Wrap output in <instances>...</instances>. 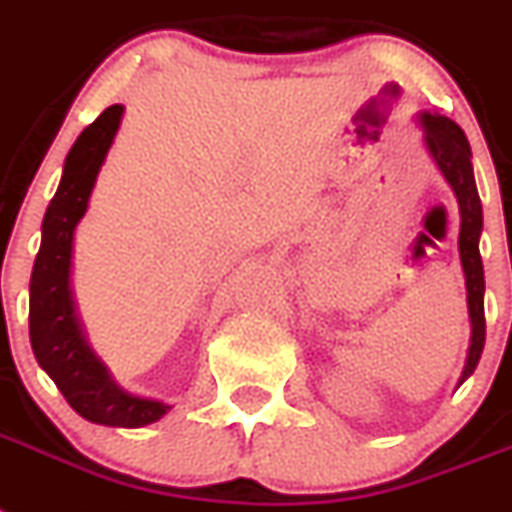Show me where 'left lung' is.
I'll use <instances>...</instances> for the list:
<instances>
[{"label": "left lung", "mask_w": 512, "mask_h": 512, "mask_svg": "<svg viewBox=\"0 0 512 512\" xmlns=\"http://www.w3.org/2000/svg\"><path fill=\"white\" fill-rule=\"evenodd\" d=\"M418 120H421V128H424L426 149L437 162L442 177L453 188L460 209L458 248L463 274H466L468 316H471V345H468L466 369L460 374V384H463L474 374L481 350H484V335H487V324H484V266H481L479 253V235L481 225H484L481 198L479 190H476L471 146H468L466 133L450 117H442V114L424 112Z\"/></svg>", "instance_id": "8db88e82"}]
</instances>
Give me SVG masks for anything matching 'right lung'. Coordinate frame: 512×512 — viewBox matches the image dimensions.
<instances>
[{"label":"right lung","mask_w":512,"mask_h":512,"mask_svg":"<svg viewBox=\"0 0 512 512\" xmlns=\"http://www.w3.org/2000/svg\"><path fill=\"white\" fill-rule=\"evenodd\" d=\"M122 104H112L78 135L65 159L62 180L41 225V248L31 274V345L38 366L54 379L75 413L101 426L154 424L172 405L130 395L114 382L88 345L70 290L75 227L88 209L96 175L107 159L122 120Z\"/></svg>","instance_id":"add662e5"}]
</instances>
